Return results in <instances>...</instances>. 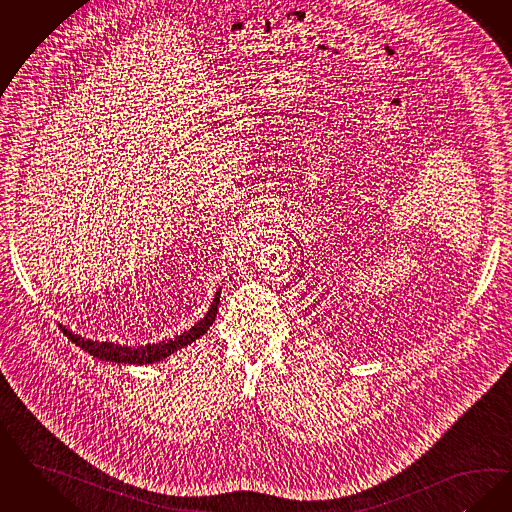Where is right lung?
<instances>
[{
    "mask_svg": "<svg viewBox=\"0 0 512 512\" xmlns=\"http://www.w3.org/2000/svg\"><path fill=\"white\" fill-rule=\"evenodd\" d=\"M219 301H221V287L217 289L209 310L205 312L204 318L198 320L190 329H186L181 335L160 341V343H152V345H144V347H127V345H118V343H108V341H91V339H83L82 335L72 333L70 329L61 326L62 333L76 343L78 347L83 348L85 352H89L93 358H99L103 362H112V364H129V366H146V364H154V362H162L167 356L175 354L177 350L188 347L190 343H194L196 339H200L202 335L207 333V329L211 328V324L215 322L217 310H219Z\"/></svg>",
    "mask_w": 512,
    "mask_h": 512,
    "instance_id": "obj_1",
    "label": "right lung"
}]
</instances>
